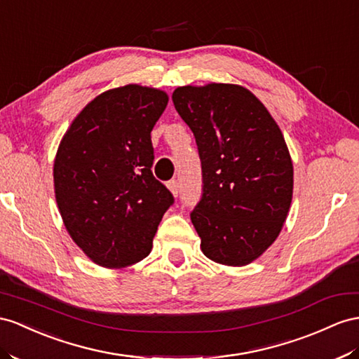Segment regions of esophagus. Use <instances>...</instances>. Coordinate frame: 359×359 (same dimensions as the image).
Masks as SVG:
<instances>
[{
  "mask_svg": "<svg viewBox=\"0 0 359 359\" xmlns=\"http://www.w3.org/2000/svg\"><path fill=\"white\" fill-rule=\"evenodd\" d=\"M168 188H170V191H171L172 194H174V197H177V196H179L180 187H179V182H177L176 179H172V180H170V182H168Z\"/></svg>",
  "mask_w": 359,
  "mask_h": 359,
  "instance_id": "obj_1",
  "label": "esophagus"
}]
</instances>
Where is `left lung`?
<instances>
[{
    "instance_id": "obj_1",
    "label": "left lung",
    "mask_w": 359,
    "mask_h": 359,
    "mask_svg": "<svg viewBox=\"0 0 359 359\" xmlns=\"http://www.w3.org/2000/svg\"><path fill=\"white\" fill-rule=\"evenodd\" d=\"M172 103L200 156L203 185L191 222L201 250L218 264H250L278 238L291 205L292 162L280 128L238 85L182 86Z\"/></svg>"
}]
</instances>
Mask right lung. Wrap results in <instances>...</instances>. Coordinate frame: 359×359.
I'll list each match as a JSON object with an SVG mask.
<instances>
[{
	"label": "right lung",
	"mask_w": 359,
	"mask_h": 359,
	"mask_svg": "<svg viewBox=\"0 0 359 359\" xmlns=\"http://www.w3.org/2000/svg\"><path fill=\"white\" fill-rule=\"evenodd\" d=\"M165 92L127 85L94 98L72 121L54 161L60 215L74 243L107 269L144 259L170 189L153 176L151 130Z\"/></svg>",
	"instance_id": "1"
}]
</instances>
